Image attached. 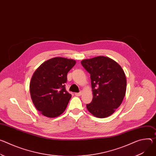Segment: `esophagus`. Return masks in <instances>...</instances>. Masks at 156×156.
I'll return each instance as SVG.
<instances>
[{
    "label": "esophagus",
    "instance_id": "34e87169",
    "mask_svg": "<svg viewBox=\"0 0 156 156\" xmlns=\"http://www.w3.org/2000/svg\"><path fill=\"white\" fill-rule=\"evenodd\" d=\"M82 92L81 91H80V92H79V93H76L75 94L76 95V96H81V94H82Z\"/></svg>",
    "mask_w": 156,
    "mask_h": 156
}]
</instances>
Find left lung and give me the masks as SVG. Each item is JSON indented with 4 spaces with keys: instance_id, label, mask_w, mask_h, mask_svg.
<instances>
[{
    "instance_id": "obj_1",
    "label": "left lung",
    "mask_w": 156,
    "mask_h": 156,
    "mask_svg": "<svg viewBox=\"0 0 156 156\" xmlns=\"http://www.w3.org/2000/svg\"><path fill=\"white\" fill-rule=\"evenodd\" d=\"M90 74L93 100L87 105L95 117L111 116L121 105L126 91V78L121 66L109 57L99 56L81 61Z\"/></svg>"
}]
</instances>
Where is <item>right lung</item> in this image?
I'll use <instances>...</instances> for the list:
<instances>
[{"label": "right lung", "instance_id": "1", "mask_svg": "<svg viewBox=\"0 0 156 156\" xmlns=\"http://www.w3.org/2000/svg\"><path fill=\"white\" fill-rule=\"evenodd\" d=\"M76 61L55 57L42 63L34 72L30 93L36 109L42 115L55 118L65 111L72 95L65 90L67 73Z\"/></svg>", "mask_w": 156, "mask_h": 156}]
</instances>
